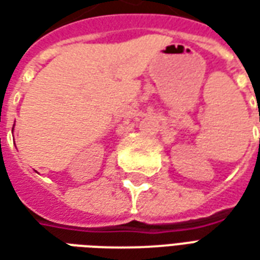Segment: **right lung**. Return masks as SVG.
I'll return each instance as SVG.
<instances>
[{
	"instance_id": "1",
	"label": "right lung",
	"mask_w": 260,
	"mask_h": 260,
	"mask_svg": "<svg viewBox=\"0 0 260 260\" xmlns=\"http://www.w3.org/2000/svg\"><path fill=\"white\" fill-rule=\"evenodd\" d=\"M12 131H14V129H12Z\"/></svg>"
}]
</instances>
